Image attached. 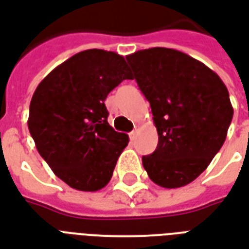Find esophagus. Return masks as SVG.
<instances>
[{
	"label": "esophagus",
	"mask_w": 249,
	"mask_h": 249,
	"mask_svg": "<svg viewBox=\"0 0 249 249\" xmlns=\"http://www.w3.org/2000/svg\"><path fill=\"white\" fill-rule=\"evenodd\" d=\"M135 135H136V130H132V131L130 132V138H131V140L135 139Z\"/></svg>",
	"instance_id": "esophagus-1"
}]
</instances>
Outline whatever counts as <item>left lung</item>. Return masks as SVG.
I'll list each match as a JSON object with an SVG mask.
<instances>
[{
    "label": "left lung",
    "mask_w": 249,
    "mask_h": 249,
    "mask_svg": "<svg viewBox=\"0 0 249 249\" xmlns=\"http://www.w3.org/2000/svg\"><path fill=\"white\" fill-rule=\"evenodd\" d=\"M126 60L159 135L156 151L142 158L143 167L161 188L190 184L226 140L233 115L227 88L203 63L172 48L140 50Z\"/></svg>",
    "instance_id": "obj_1"
}]
</instances>
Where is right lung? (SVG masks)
<instances>
[{
	"instance_id": "1",
	"label": "right lung",
	"mask_w": 249,
	"mask_h": 249,
	"mask_svg": "<svg viewBox=\"0 0 249 249\" xmlns=\"http://www.w3.org/2000/svg\"><path fill=\"white\" fill-rule=\"evenodd\" d=\"M130 78L123 56L94 48L57 65L34 93L30 134L52 172L71 188L97 192L111 180L128 136L107 123L105 100Z\"/></svg>"
}]
</instances>
